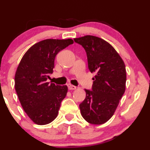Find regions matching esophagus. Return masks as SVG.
Listing matches in <instances>:
<instances>
[{"label": "esophagus", "mask_w": 150, "mask_h": 150, "mask_svg": "<svg viewBox=\"0 0 150 150\" xmlns=\"http://www.w3.org/2000/svg\"><path fill=\"white\" fill-rule=\"evenodd\" d=\"M68 89H70V90H75V89H77V87L75 86L71 85V84H68Z\"/></svg>", "instance_id": "34e87169"}]
</instances>
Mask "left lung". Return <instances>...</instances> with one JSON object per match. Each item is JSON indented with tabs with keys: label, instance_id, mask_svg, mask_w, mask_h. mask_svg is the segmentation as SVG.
I'll return each mask as SVG.
<instances>
[{
	"label": "left lung",
	"instance_id": "obj_1",
	"mask_svg": "<svg viewBox=\"0 0 150 150\" xmlns=\"http://www.w3.org/2000/svg\"><path fill=\"white\" fill-rule=\"evenodd\" d=\"M74 41L85 49L89 70L95 73L92 91L85 89L86 97L80 104L81 115L89 123L103 124L114 114L125 92V63L114 48L101 38L87 35Z\"/></svg>",
	"mask_w": 150,
	"mask_h": 150
}]
</instances>
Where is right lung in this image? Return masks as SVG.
Here are the masks:
<instances>
[{"mask_svg": "<svg viewBox=\"0 0 150 150\" xmlns=\"http://www.w3.org/2000/svg\"><path fill=\"white\" fill-rule=\"evenodd\" d=\"M73 40L49 39L36 43L27 51L15 75V88L22 107L37 125H46L58 116L68 87L47 81L53 72L57 53Z\"/></svg>", "mask_w": 150, "mask_h": 150, "instance_id": "add662e5", "label": "right lung"}]
</instances>
